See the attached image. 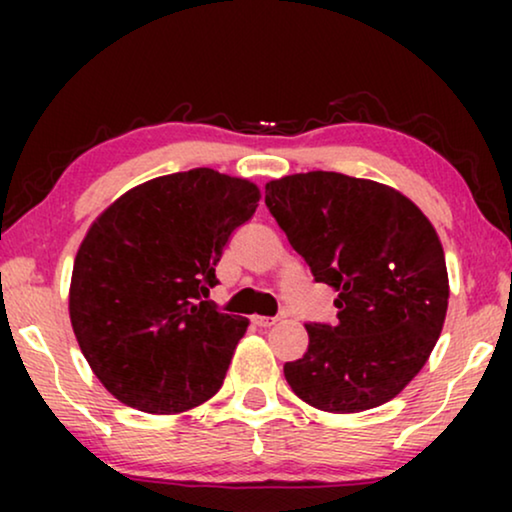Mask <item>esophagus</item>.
Returning <instances> with one entry per match:
<instances>
[{
  "instance_id": "1",
  "label": "esophagus",
  "mask_w": 512,
  "mask_h": 512,
  "mask_svg": "<svg viewBox=\"0 0 512 512\" xmlns=\"http://www.w3.org/2000/svg\"><path fill=\"white\" fill-rule=\"evenodd\" d=\"M251 321H254L256 326H261V328H268V326H275V321H277V319H272V317H254V319H251Z\"/></svg>"
}]
</instances>
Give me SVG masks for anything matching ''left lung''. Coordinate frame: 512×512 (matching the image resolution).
I'll return each mask as SVG.
<instances>
[{
    "label": "left lung",
    "instance_id": "8db88e82",
    "mask_svg": "<svg viewBox=\"0 0 512 512\" xmlns=\"http://www.w3.org/2000/svg\"><path fill=\"white\" fill-rule=\"evenodd\" d=\"M265 205L314 279L338 291V321L305 324L307 352L284 366L293 394L338 415L391 401L445 324L450 284L436 228L396 188L340 172L268 181Z\"/></svg>",
    "mask_w": 512,
    "mask_h": 512
}]
</instances>
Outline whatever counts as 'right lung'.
<instances>
[{
  "instance_id": "1",
  "label": "right lung",
  "mask_w": 512,
  "mask_h": 512,
  "mask_svg": "<svg viewBox=\"0 0 512 512\" xmlns=\"http://www.w3.org/2000/svg\"><path fill=\"white\" fill-rule=\"evenodd\" d=\"M258 200L251 181L195 167L130 188L93 221L74 258L69 319L111 396L177 415L221 389L249 319L202 296Z\"/></svg>"
}]
</instances>
